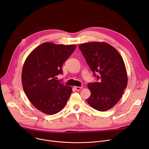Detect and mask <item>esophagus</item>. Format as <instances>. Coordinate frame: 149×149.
Returning a JSON list of instances; mask_svg holds the SVG:
<instances>
[{
  "label": "esophagus",
  "instance_id": "34e87169",
  "mask_svg": "<svg viewBox=\"0 0 149 149\" xmlns=\"http://www.w3.org/2000/svg\"><path fill=\"white\" fill-rule=\"evenodd\" d=\"M74 88L76 89V90L77 91H80V90H81V89L83 88V87H78V86H75L74 87Z\"/></svg>",
  "mask_w": 149,
  "mask_h": 149
}]
</instances>
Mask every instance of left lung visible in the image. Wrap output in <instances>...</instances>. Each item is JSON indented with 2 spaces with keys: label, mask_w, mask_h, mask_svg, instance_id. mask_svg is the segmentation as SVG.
<instances>
[{
  "label": "left lung",
  "mask_w": 149,
  "mask_h": 149,
  "mask_svg": "<svg viewBox=\"0 0 149 149\" xmlns=\"http://www.w3.org/2000/svg\"><path fill=\"white\" fill-rule=\"evenodd\" d=\"M78 47L94 76L100 80L87 84L91 92L87 103L97 111L110 110L119 101L127 87V75L123 58L107 42H91Z\"/></svg>",
  "instance_id": "obj_1"
}]
</instances>
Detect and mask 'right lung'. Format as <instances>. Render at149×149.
Wrapping results in <instances>:
<instances>
[{
  "label": "right lung",
  "instance_id": "add662e5",
  "mask_svg": "<svg viewBox=\"0 0 149 149\" xmlns=\"http://www.w3.org/2000/svg\"><path fill=\"white\" fill-rule=\"evenodd\" d=\"M76 47L44 42L26 58L22 74L23 90L38 110L53 115L65 106L72 88L57 80L56 77L62 74L63 63Z\"/></svg>",
  "mask_w": 149,
  "mask_h": 149
}]
</instances>
